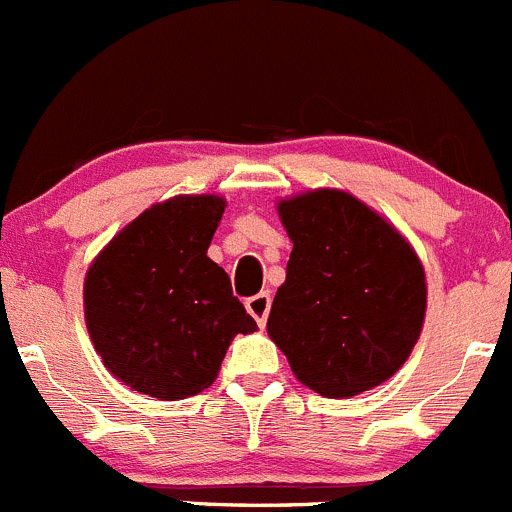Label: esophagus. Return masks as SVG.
<instances>
[{
    "mask_svg": "<svg viewBox=\"0 0 512 512\" xmlns=\"http://www.w3.org/2000/svg\"><path fill=\"white\" fill-rule=\"evenodd\" d=\"M246 309H248V314L253 316V319L259 321V326H264L266 316H269V309H271V294H269V291H261V294L246 299Z\"/></svg>",
    "mask_w": 512,
    "mask_h": 512,
    "instance_id": "obj_1",
    "label": "esophagus"
}]
</instances>
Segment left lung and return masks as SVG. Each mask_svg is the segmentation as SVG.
Listing matches in <instances>:
<instances>
[{
	"label": "left lung",
	"mask_w": 512,
	"mask_h": 512,
	"mask_svg": "<svg viewBox=\"0 0 512 512\" xmlns=\"http://www.w3.org/2000/svg\"><path fill=\"white\" fill-rule=\"evenodd\" d=\"M279 218L294 248L266 329L291 372L334 399L387 382L425 321L415 248L377 211L332 188L279 201Z\"/></svg>",
	"instance_id": "left-lung-1"
}]
</instances>
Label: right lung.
<instances>
[{
	"mask_svg": "<svg viewBox=\"0 0 512 512\" xmlns=\"http://www.w3.org/2000/svg\"><path fill=\"white\" fill-rule=\"evenodd\" d=\"M221 196H175L140 213L85 276V324L105 367L135 392L186 399L211 387L228 344L259 326L208 259Z\"/></svg>",
	"mask_w": 512,
	"mask_h": 512,
	"instance_id": "add662e5",
	"label": "right lung"
}]
</instances>
